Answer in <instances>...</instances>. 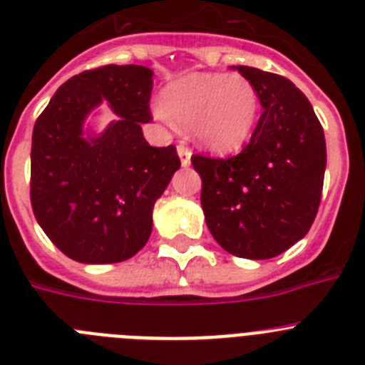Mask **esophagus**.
I'll list each match as a JSON object with an SVG mask.
<instances>
[{
  "instance_id": "1",
  "label": "esophagus",
  "mask_w": 365,
  "mask_h": 365,
  "mask_svg": "<svg viewBox=\"0 0 365 365\" xmlns=\"http://www.w3.org/2000/svg\"><path fill=\"white\" fill-rule=\"evenodd\" d=\"M177 153H179L180 157V164H182V166H188L190 157H192V150H190L185 143H179L177 144Z\"/></svg>"
}]
</instances>
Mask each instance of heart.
Returning <instances> with one entry per match:
<instances>
[{
    "label": "heart",
    "instance_id": "obj_1",
    "mask_svg": "<svg viewBox=\"0 0 365 365\" xmlns=\"http://www.w3.org/2000/svg\"><path fill=\"white\" fill-rule=\"evenodd\" d=\"M259 113L256 87L243 74L195 73L166 87L164 104L155 106V115L193 128L205 148L228 153L250 137Z\"/></svg>",
    "mask_w": 365,
    "mask_h": 365
}]
</instances>
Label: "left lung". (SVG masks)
<instances>
[{"mask_svg": "<svg viewBox=\"0 0 365 365\" xmlns=\"http://www.w3.org/2000/svg\"><path fill=\"white\" fill-rule=\"evenodd\" d=\"M256 87L261 117L234 157L192 155L214 240L247 259H270L307 234L327 163L324 128L307 96L282 74L237 67Z\"/></svg>", "mask_w": 365, "mask_h": 365, "instance_id": "8db88e82", "label": "left lung"}]
</instances>
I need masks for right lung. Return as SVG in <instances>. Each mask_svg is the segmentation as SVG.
<instances>
[{
	"label": "right lung",
	"mask_w": 365,
	"mask_h": 365,
	"mask_svg": "<svg viewBox=\"0 0 365 365\" xmlns=\"http://www.w3.org/2000/svg\"><path fill=\"white\" fill-rule=\"evenodd\" d=\"M153 71L102 66L58 87L32 130L31 205L34 217L67 257L118 263L146 245L153 205L180 166L175 146L153 148ZM106 98L121 120L98 139L81 137L87 112Z\"/></svg>",
	"instance_id": "add662e5"
}]
</instances>
